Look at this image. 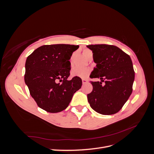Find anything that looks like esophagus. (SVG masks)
Instances as JSON below:
<instances>
[{"label": "esophagus", "mask_w": 154, "mask_h": 154, "mask_svg": "<svg viewBox=\"0 0 154 154\" xmlns=\"http://www.w3.org/2000/svg\"><path fill=\"white\" fill-rule=\"evenodd\" d=\"M87 82H88V80H86V79H84V78L82 79V83H83V84H84V83H86Z\"/></svg>", "instance_id": "34e87169"}]
</instances>
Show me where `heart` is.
Masks as SVG:
<instances>
[{"label":"heart","mask_w":154,"mask_h":154,"mask_svg":"<svg viewBox=\"0 0 154 154\" xmlns=\"http://www.w3.org/2000/svg\"><path fill=\"white\" fill-rule=\"evenodd\" d=\"M83 54L84 55V57L87 58L90 57L91 56H92V52L88 49H85L83 51ZM73 56L71 58V62H72V60L73 58ZM90 69L86 68V67H74L71 70V74L73 76H77L80 78H86L88 76V74L90 73Z\"/></svg>","instance_id":"obj_1"}]
</instances>
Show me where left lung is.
Returning a JSON list of instances; mask_svg holds the SVG:
<instances>
[{
    "instance_id": "obj_1",
    "label": "left lung",
    "mask_w": 154,
    "mask_h": 154,
    "mask_svg": "<svg viewBox=\"0 0 154 154\" xmlns=\"http://www.w3.org/2000/svg\"><path fill=\"white\" fill-rule=\"evenodd\" d=\"M87 47L92 51L96 63L91 78L101 80L91 82L93 89L87 94L88 103L97 113L114 114L122 109L132 92L135 72L132 60L113 45L95 44Z\"/></svg>"
}]
</instances>
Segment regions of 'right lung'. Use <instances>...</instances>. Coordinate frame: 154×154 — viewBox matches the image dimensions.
<instances>
[{
    "label": "right lung",
    "mask_w": 154,
    "mask_h": 154,
    "mask_svg": "<svg viewBox=\"0 0 154 154\" xmlns=\"http://www.w3.org/2000/svg\"><path fill=\"white\" fill-rule=\"evenodd\" d=\"M79 45H44L35 50L26 62L24 80L38 106L51 113L66 109L74 92L82 87V79L69 80V60Z\"/></svg>",
    "instance_id": "obj_1"
}]
</instances>
